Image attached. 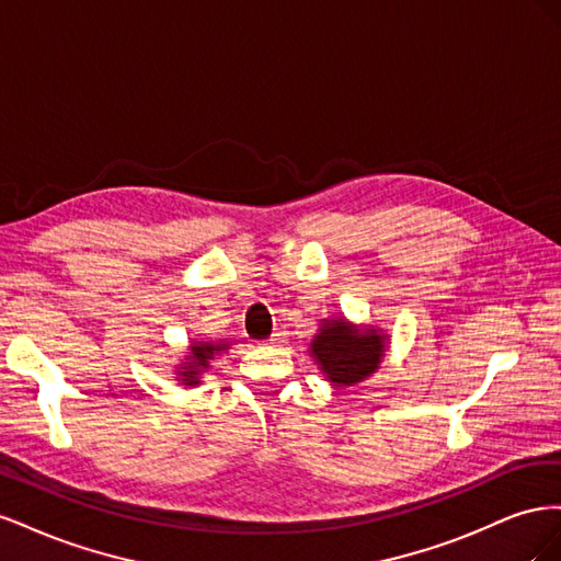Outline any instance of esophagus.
<instances>
[{
    "instance_id": "esophagus-1",
    "label": "esophagus",
    "mask_w": 561,
    "mask_h": 561,
    "mask_svg": "<svg viewBox=\"0 0 561 561\" xmlns=\"http://www.w3.org/2000/svg\"><path fill=\"white\" fill-rule=\"evenodd\" d=\"M266 344H271V346H278V344H283V334H280V332L271 334V339H266Z\"/></svg>"
}]
</instances>
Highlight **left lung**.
Segmentation results:
<instances>
[{
	"label": "left lung",
	"mask_w": 561,
	"mask_h": 561,
	"mask_svg": "<svg viewBox=\"0 0 561 561\" xmlns=\"http://www.w3.org/2000/svg\"><path fill=\"white\" fill-rule=\"evenodd\" d=\"M311 353L336 386H353L379 369L383 355V336L377 330L360 332L344 320L322 322Z\"/></svg>",
	"instance_id": "left-lung-1"
}]
</instances>
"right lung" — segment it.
<instances>
[{"mask_svg":"<svg viewBox=\"0 0 561 561\" xmlns=\"http://www.w3.org/2000/svg\"><path fill=\"white\" fill-rule=\"evenodd\" d=\"M229 344H203L198 342L196 346H192V358L190 363H186L184 367H180V377H182V383L186 386H194L198 383V377L201 371H206L210 367V360L215 358V355L219 351H225Z\"/></svg>","mask_w":561,"mask_h":561,"instance_id":"add662e5","label":"right lung"}]
</instances>
